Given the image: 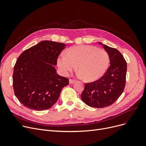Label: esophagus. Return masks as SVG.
I'll return each instance as SVG.
<instances>
[{
    "label": "esophagus",
    "mask_w": 146,
    "mask_h": 146,
    "mask_svg": "<svg viewBox=\"0 0 146 146\" xmlns=\"http://www.w3.org/2000/svg\"><path fill=\"white\" fill-rule=\"evenodd\" d=\"M75 82V80L73 79H69V83L70 84H73Z\"/></svg>",
    "instance_id": "esophagus-1"
}]
</instances>
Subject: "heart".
<instances>
[{
  "label": "heart",
  "instance_id": "1",
  "mask_svg": "<svg viewBox=\"0 0 146 146\" xmlns=\"http://www.w3.org/2000/svg\"><path fill=\"white\" fill-rule=\"evenodd\" d=\"M109 54L93 45H80L68 48L65 56L57 60V66L62 74L66 76L77 66L83 80L92 82L101 78L108 70Z\"/></svg>",
  "mask_w": 146,
  "mask_h": 146
}]
</instances>
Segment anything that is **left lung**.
Returning a JSON list of instances; mask_svg holds the SVG:
<instances>
[{"label": "left lung", "instance_id": "left-lung-1", "mask_svg": "<svg viewBox=\"0 0 146 146\" xmlns=\"http://www.w3.org/2000/svg\"><path fill=\"white\" fill-rule=\"evenodd\" d=\"M98 43L109 54L110 66L101 78L85 84L81 99L90 107L102 108L113 104L123 92L127 66L125 60L118 50Z\"/></svg>", "mask_w": 146, "mask_h": 146}]
</instances>
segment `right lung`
I'll use <instances>...</instances> for the list:
<instances>
[{
	"label": "right lung",
	"instance_id": "1",
	"mask_svg": "<svg viewBox=\"0 0 146 146\" xmlns=\"http://www.w3.org/2000/svg\"><path fill=\"white\" fill-rule=\"evenodd\" d=\"M66 44L42 41L25 50L15 63L13 87L15 96L27 108H50L58 100L68 79L58 75L54 66Z\"/></svg>",
	"mask_w": 146,
	"mask_h": 146
}]
</instances>
